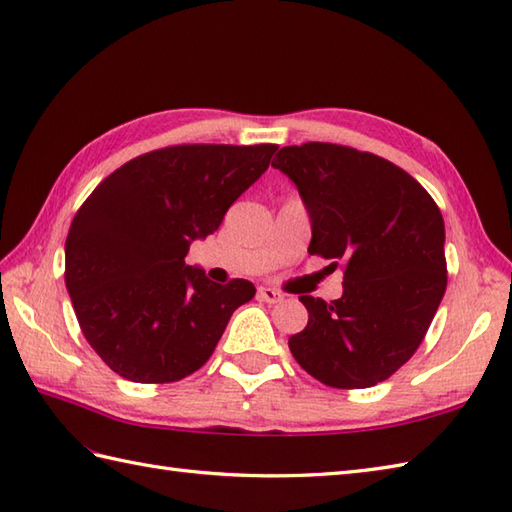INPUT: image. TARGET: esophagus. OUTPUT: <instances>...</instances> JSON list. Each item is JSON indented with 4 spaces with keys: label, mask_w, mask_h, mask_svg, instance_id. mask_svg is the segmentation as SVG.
Listing matches in <instances>:
<instances>
[{
    "label": "esophagus",
    "mask_w": 512,
    "mask_h": 512,
    "mask_svg": "<svg viewBox=\"0 0 512 512\" xmlns=\"http://www.w3.org/2000/svg\"><path fill=\"white\" fill-rule=\"evenodd\" d=\"M257 296L261 301H266V303H270V305H275V303H281L283 301V294L279 292V290H275V288H259L257 290Z\"/></svg>",
    "instance_id": "34e87169"
}]
</instances>
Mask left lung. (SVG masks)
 Returning <instances> with one entry per match:
<instances>
[{"label": "left lung", "mask_w": 512, "mask_h": 512, "mask_svg": "<svg viewBox=\"0 0 512 512\" xmlns=\"http://www.w3.org/2000/svg\"><path fill=\"white\" fill-rule=\"evenodd\" d=\"M272 168L310 213L307 253L344 270L340 299L301 296L310 320L288 340L294 360L331 388L384 382L419 349L447 288L441 209L406 170L349 146H285Z\"/></svg>", "instance_id": "8db88e82"}]
</instances>
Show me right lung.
Returning <instances> with one entry per match:
<instances>
[{"label": "right lung", "mask_w": 512, "mask_h": 512, "mask_svg": "<svg viewBox=\"0 0 512 512\" xmlns=\"http://www.w3.org/2000/svg\"><path fill=\"white\" fill-rule=\"evenodd\" d=\"M275 144H183L124 163L71 220L65 285L102 362L130 382L170 384L205 364L255 285L213 283L189 244L268 170Z\"/></svg>", "instance_id": "obj_1"}]
</instances>
